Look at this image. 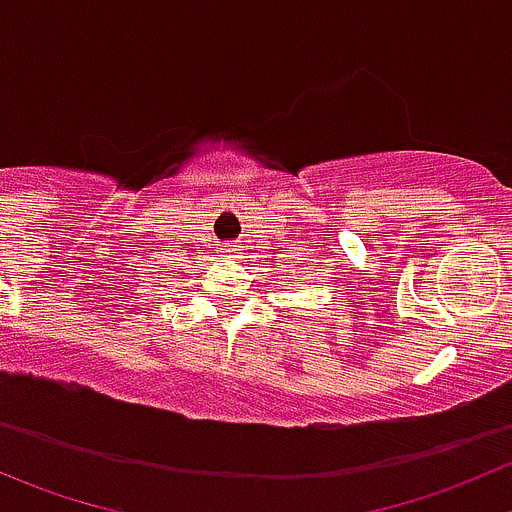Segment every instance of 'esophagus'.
I'll return each instance as SVG.
<instances>
[{
	"mask_svg": "<svg viewBox=\"0 0 512 512\" xmlns=\"http://www.w3.org/2000/svg\"><path fill=\"white\" fill-rule=\"evenodd\" d=\"M233 253H236V248H233Z\"/></svg>",
	"mask_w": 512,
	"mask_h": 512,
	"instance_id": "1",
	"label": "esophagus"
}]
</instances>
